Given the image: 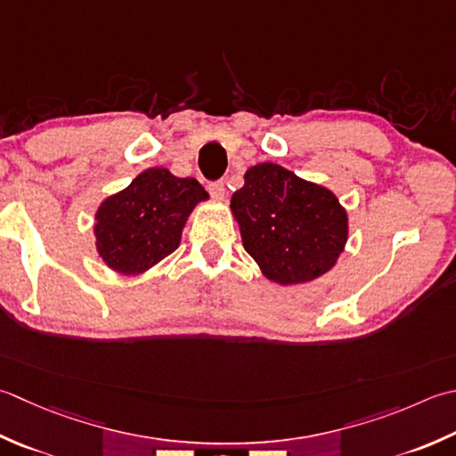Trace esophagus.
Masks as SVG:
<instances>
[{
  "mask_svg": "<svg viewBox=\"0 0 456 456\" xmlns=\"http://www.w3.org/2000/svg\"><path fill=\"white\" fill-rule=\"evenodd\" d=\"M209 193H211L213 200H223V198H225V183H223V182L209 183Z\"/></svg>",
  "mask_w": 456,
  "mask_h": 456,
  "instance_id": "esophagus-1",
  "label": "esophagus"
}]
</instances>
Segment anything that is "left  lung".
I'll list each match as a JSON object with an SVG mask.
<instances>
[{"instance_id": "obj_1", "label": "left lung", "mask_w": 456, "mask_h": 456, "mask_svg": "<svg viewBox=\"0 0 456 456\" xmlns=\"http://www.w3.org/2000/svg\"><path fill=\"white\" fill-rule=\"evenodd\" d=\"M231 198L245 251L281 287L334 269L350 235L347 211L328 187L273 162L248 167Z\"/></svg>"}]
</instances>
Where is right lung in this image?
I'll use <instances>...</instances> for the list:
<instances>
[{
	"label": "right lung",
	"instance_id": "right-lung-1",
	"mask_svg": "<svg viewBox=\"0 0 456 456\" xmlns=\"http://www.w3.org/2000/svg\"><path fill=\"white\" fill-rule=\"evenodd\" d=\"M208 200L193 177L148 167L98 205L93 227L96 253L118 274L146 273L180 247L187 217Z\"/></svg>",
	"mask_w": 456,
	"mask_h": 456
}]
</instances>
